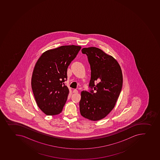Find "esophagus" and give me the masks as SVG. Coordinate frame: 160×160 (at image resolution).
<instances>
[{
    "label": "esophagus",
    "mask_w": 160,
    "mask_h": 160,
    "mask_svg": "<svg viewBox=\"0 0 160 160\" xmlns=\"http://www.w3.org/2000/svg\"><path fill=\"white\" fill-rule=\"evenodd\" d=\"M73 93H78V91L76 89H74V90L73 91Z\"/></svg>",
    "instance_id": "34e87169"
}]
</instances>
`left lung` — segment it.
I'll use <instances>...</instances> for the list:
<instances>
[{
	"label": "left lung",
	"instance_id": "obj_1",
	"mask_svg": "<svg viewBox=\"0 0 160 160\" xmlns=\"http://www.w3.org/2000/svg\"><path fill=\"white\" fill-rule=\"evenodd\" d=\"M91 69L89 91L81 92V115L91 121L106 117L113 109L122 86L121 67L112 56L96 47L84 48Z\"/></svg>",
	"mask_w": 160,
	"mask_h": 160
}]
</instances>
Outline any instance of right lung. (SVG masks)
Segmentation results:
<instances>
[{"instance_id": "add662e5", "label": "right lung", "mask_w": 160, "mask_h": 160, "mask_svg": "<svg viewBox=\"0 0 160 160\" xmlns=\"http://www.w3.org/2000/svg\"><path fill=\"white\" fill-rule=\"evenodd\" d=\"M81 47L62 46L42 53L36 62L31 80L32 91L40 110L48 115L62 112L69 94L65 85L67 69Z\"/></svg>"}]
</instances>
